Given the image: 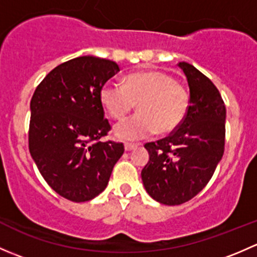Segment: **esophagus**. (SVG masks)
Instances as JSON below:
<instances>
[{
	"label": "esophagus",
	"instance_id": "34e87169",
	"mask_svg": "<svg viewBox=\"0 0 257 257\" xmlns=\"http://www.w3.org/2000/svg\"><path fill=\"white\" fill-rule=\"evenodd\" d=\"M137 145L136 144H132V143H125L124 144V149H125V152H131V150L136 149Z\"/></svg>",
	"mask_w": 257,
	"mask_h": 257
}]
</instances>
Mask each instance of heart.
Instances as JSON below:
<instances>
[{"mask_svg":"<svg viewBox=\"0 0 257 257\" xmlns=\"http://www.w3.org/2000/svg\"><path fill=\"white\" fill-rule=\"evenodd\" d=\"M100 102L114 119H123L136 108L139 113L116 124L114 134L124 141H138L158 131L170 134L183 124L190 94L170 74L144 71L128 74L123 84L107 82L99 93Z\"/></svg>","mask_w":257,"mask_h":257,"instance_id":"1","label":"heart"}]
</instances>
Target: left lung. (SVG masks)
<instances>
[{
	"mask_svg": "<svg viewBox=\"0 0 257 257\" xmlns=\"http://www.w3.org/2000/svg\"><path fill=\"white\" fill-rule=\"evenodd\" d=\"M178 66L188 79L190 107L177 131L144 145L150 157L142 170L145 190L165 205H180L198 195L225 149L226 109L220 92L194 66Z\"/></svg>",
	"mask_w": 257,
	"mask_h": 257,
	"instance_id": "obj_1",
	"label": "left lung"
}]
</instances>
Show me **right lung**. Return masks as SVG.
I'll return each mask as SVG.
<instances>
[{
	"instance_id": "obj_1",
	"label": "right lung",
	"mask_w": 257,
	"mask_h": 257,
	"mask_svg": "<svg viewBox=\"0 0 257 257\" xmlns=\"http://www.w3.org/2000/svg\"><path fill=\"white\" fill-rule=\"evenodd\" d=\"M119 66L82 56L52 69L31 99L28 148L47 184L64 199L99 195L124 153L123 143L100 142L110 131L99 93Z\"/></svg>"
}]
</instances>
